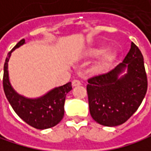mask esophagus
Returning <instances> with one entry per match:
<instances>
[{
    "label": "esophagus",
    "mask_w": 151,
    "mask_h": 151,
    "mask_svg": "<svg viewBox=\"0 0 151 151\" xmlns=\"http://www.w3.org/2000/svg\"><path fill=\"white\" fill-rule=\"evenodd\" d=\"M80 85H81V82L80 81H78V80H74L72 81V87H77V86H80Z\"/></svg>",
    "instance_id": "1"
}]
</instances>
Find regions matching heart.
<instances>
[{
    "label": "heart",
    "instance_id": "b5f03b06",
    "mask_svg": "<svg viewBox=\"0 0 151 151\" xmlns=\"http://www.w3.org/2000/svg\"><path fill=\"white\" fill-rule=\"evenodd\" d=\"M106 47H96L94 48H91L88 51L87 55L89 57H97L99 55H104L106 52ZM114 59V54L112 52H108L104 55V58L94 67V70L96 71H103L113 61Z\"/></svg>",
    "mask_w": 151,
    "mask_h": 151
}]
</instances>
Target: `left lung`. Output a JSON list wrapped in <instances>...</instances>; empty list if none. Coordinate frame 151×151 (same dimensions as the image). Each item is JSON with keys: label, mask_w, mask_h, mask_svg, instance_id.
Masks as SVG:
<instances>
[{"label": "left lung", "mask_w": 151, "mask_h": 151, "mask_svg": "<svg viewBox=\"0 0 151 151\" xmlns=\"http://www.w3.org/2000/svg\"><path fill=\"white\" fill-rule=\"evenodd\" d=\"M88 82L89 111L93 119L105 127L125 123L137 111L148 88L142 52L132 42L122 63L106 73L88 79Z\"/></svg>", "instance_id": "obj_1"}]
</instances>
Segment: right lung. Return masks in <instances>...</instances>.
<instances>
[{
  "label": "right lung",
  "instance_id": "1",
  "mask_svg": "<svg viewBox=\"0 0 151 151\" xmlns=\"http://www.w3.org/2000/svg\"><path fill=\"white\" fill-rule=\"evenodd\" d=\"M25 43L21 40L9 52L4 63L3 89L5 96L15 112L25 123L37 129H47L56 126L64 115V101L66 95L72 89L71 83L55 88L38 98H27L17 94L12 88L8 70V63L11 53Z\"/></svg>",
  "mask_w": 151,
  "mask_h": 151
}]
</instances>
